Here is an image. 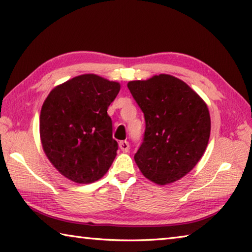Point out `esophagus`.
<instances>
[{
  "mask_svg": "<svg viewBox=\"0 0 252 252\" xmlns=\"http://www.w3.org/2000/svg\"><path fill=\"white\" fill-rule=\"evenodd\" d=\"M119 147H120V150L125 153H127L130 151V144L127 141H121L119 143Z\"/></svg>",
  "mask_w": 252,
  "mask_h": 252,
  "instance_id": "esophagus-1",
  "label": "esophagus"
}]
</instances>
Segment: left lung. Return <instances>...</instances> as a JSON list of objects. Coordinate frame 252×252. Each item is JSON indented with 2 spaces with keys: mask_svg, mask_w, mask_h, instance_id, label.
I'll use <instances>...</instances> for the list:
<instances>
[{
  "mask_svg": "<svg viewBox=\"0 0 252 252\" xmlns=\"http://www.w3.org/2000/svg\"><path fill=\"white\" fill-rule=\"evenodd\" d=\"M127 88L145 118L136 165L157 185L179 180L198 164L208 146V106L185 82L167 74L129 82Z\"/></svg>",
  "mask_w": 252,
  "mask_h": 252,
  "instance_id": "obj_1",
  "label": "left lung"
}]
</instances>
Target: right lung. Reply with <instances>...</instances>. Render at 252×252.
Segmentation results:
<instances>
[{"instance_id":"obj_1","label":"right lung","mask_w":252,"mask_h":252,"mask_svg":"<svg viewBox=\"0 0 252 252\" xmlns=\"http://www.w3.org/2000/svg\"><path fill=\"white\" fill-rule=\"evenodd\" d=\"M120 84L94 74L72 78L54 88L40 112V137L49 160L77 184L100 179L118 151L107 110Z\"/></svg>"}]
</instances>
